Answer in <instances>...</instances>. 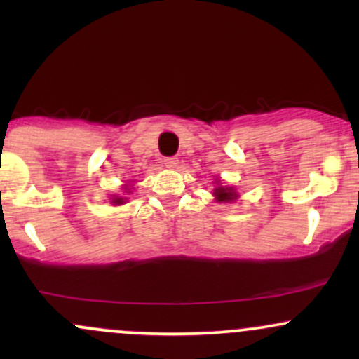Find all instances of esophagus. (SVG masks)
Here are the masks:
<instances>
[{
  "mask_svg": "<svg viewBox=\"0 0 359 359\" xmlns=\"http://www.w3.org/2000/svg\"><path fill=\"white\" fill-rule=\"evenodd\" d=\"M164 164L168 165V168H176V165H178V157H165Z\"/></svg>",
  "mask_w": 359,
  "mask_h": 359,
  "instance_id": "esophagus-1",
  "label": "esophagus"
}]
</instances>
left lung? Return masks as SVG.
Here are the masks:
<instances>
[{
    "mask_svg": "<svg viewBox=\"0 0 359 359\" xmlns=\"http://www.w3.org/2000/svg\"><path fill=\"white\" fill-rule=\"evenodd\" d=\"M214 195H215V198L219 200V202H229V200H234L238 196L236 191H233L231 188H224V187L215 188Z\"/></svg>",
    "mask_w": 359,
    "mask_h": 359,
    "instance_id": "left-lung-1",
    "label": "left lung"
}]
</instances>
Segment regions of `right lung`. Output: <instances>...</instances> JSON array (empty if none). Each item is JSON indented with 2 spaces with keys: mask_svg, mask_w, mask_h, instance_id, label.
<instances>
[{
  "mask_svg": "<svg viewBox=\"0 0 359 359\" xmlns=\"http://www.w3.org/2000/svg\"><path fill=\"white\" fill-rule=\"evenodd\" d=\"M113 202H114V203H123V198H118V196H116V198H114Z\"/></svg>",
  "mask_w": 359,
  "mask_h": 359,
  "instance_id": "right-lung-1",
  "label": "right lung"
}]
</instances>
